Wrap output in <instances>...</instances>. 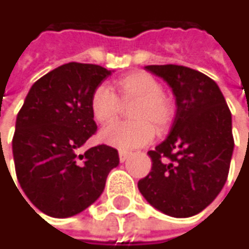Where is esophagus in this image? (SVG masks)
<instances>
[{
	"mask_svg": "<svg viewBox=\"0 0 249 249\" xmlns=\"http://www.w3.org/2000/svg\"><path fill=\"white\" fill-rule=\"evenodd\" d=\"M130 156H131V153H130V152H124V150H121V152H119V160H121V162H125Z\"/></svg>",
	"mask_w": 249,
	"mask_h": 249,
	"instance_id": "34e87169",
	"label": "esophagus"
}]
</instances>
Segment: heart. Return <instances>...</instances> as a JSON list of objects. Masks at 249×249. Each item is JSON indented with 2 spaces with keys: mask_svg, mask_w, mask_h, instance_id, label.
Listing matches in <instances>:
<instances>
[{
  "mask_svg": "<svg viewBox=\"0 0 249 249\" xmlns=\"http://www.w3.org/2000/svg\"><path fill=\"white\" fill-rule=\"evenodd\" d=\"M116 94L105 84L97 86L90 96V110L96 122L106 125L115 121L121 112V103L137 102L133 107L131 124H113L100 133L105 144L121 150H131L147 144L153 136L155 127L165 131L174 119V103L163 94L162 84L150 74L137 71L124 75L115 83Z\"/></svg>",
  "mask_w": 249,
  "mask_h": 249,
  "instance_id": "obj_1",
  "label": "heart"
}]
</instances>
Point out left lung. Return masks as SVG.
Returning <instances> with one entry per match:
<instances>
[{
    "instance_id": "8db88e82",
    "label": "left lung",
    "mask_w": 249,
    "mask_h": 249,
    "mask_svg": "<svg viewBox=\"0 0 249 249\" xmlns=\"http://www.w3.org/2000/svg\"><path fill=\"white\" fill-rule=\"evenodd\" d=\"M172 89L177 113L168 137L149 152L150 174L139 190L172 217L203 212L222 191L233 153L232 115L219 86L182 65H147Z\"/></svg>"
}]
</instances>
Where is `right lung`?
<instances>
[{
  "label": "right lung",
  "mask_w": 249,
  "mask_h": 249,
  "mask_svg": "<svg viewBox=\"0 0 249 249\" xmlns=\"http://www.w3.org/2000/svg\"><path fill=\"white\" fill-rule=\"evenodd\" d=\"M110 74L94 64H64L30 87L17 115L13 139L17 179L30 203L46 216L64 219L86 210L119 165L118 152L105 144L80 153L97 128L90 96Z\"/></svg>",
  "instance_id": "right-lung-1"
}]
</instances>
